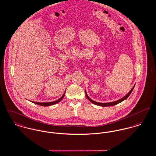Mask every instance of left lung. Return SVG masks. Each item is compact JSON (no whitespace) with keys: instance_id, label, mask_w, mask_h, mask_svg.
<instances>
[{"instance_id":"8db88e82","label":"left lung","mask_w":156,"mask_h":156,"mask_svg":"<svg viewBox=\"0 0 156 156\" xmlns=\"http://www.w3.org/2000/svg\"><path fill=\"white\" fill-rule=\"evenodd\" d=\"M134 87H135V85L133 87V88L131 89V90L126 96H124L123 97H122V98H120V99L117 100V101H113V102H110V103H98V102H96L95 101H93V100H91V99L88 96L87 93H86V91H85V95H86L87 98L92 103H93V104H94V105H97V106H102V107H106V106H114V105H116L119 103L120 102L123 101V100H126V99L129 96V95L131 94V93H132V91H133V89Z\"/></svg>"}]
</instances>
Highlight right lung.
Wrapping results in <instances>:
<instances>
[{
	"label": "right lung",
	"instance_id": "obj_1",
	"mask_svg": "<svg viewBox=\"0 0 156 156\" xmlns=\"http://www.w3.org/2000/svg\"><path fill=\"white\" fill-rule=\"evenodd\" d=\"M65 92L64 93V94H63V96H62L60 98H59L58 100H56V101H55L48 102V103H38V102H35V101H32V102L34 103H35V104L38 105L42 106H51V105H55V104H56V103H59V101H60L62 100V98H63L64 96H65Z\"/></svg>",
	"mask_w": 156,
	"mask_h": 156
}]
</instances>
